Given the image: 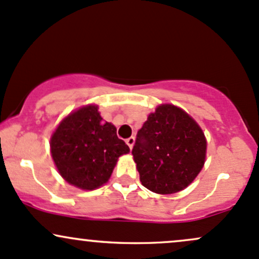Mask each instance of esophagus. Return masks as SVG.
Listing matches in <instances>:
<instances>
[{"label":"esophagus","mask_w":259,"mask_h":259,"mask_svg":"<svg viewBox=\"0 0 259 259\" xmlns=\"http://www.w3.org/2000/svg\"><path fill=\"white\" fill-rule=\"evenodd\" d=\"M126 143H127V146L130 147V149H132L133 144H135V137H130V138H127V140H126Z\"/></svg>","instance_id":"34e87169"}]
</instances>
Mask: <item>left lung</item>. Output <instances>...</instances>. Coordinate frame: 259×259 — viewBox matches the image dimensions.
I'll return each instance as SVG.
<instances>
[{"instance_id":"obj_1","label":"left lung","mask_w":259,"mask_h":259,"mask_svg":"<svg viewBox=\"0 0 259 259\" xmlns=\"http://www.w3.org/2000/svg\"><path fill=\"white\" fill-rule=\"evenodd\" d=\"M132 154L142 185L153 193L173 194L186 188L200 173L206 140L182 108L162 105L137 132Z\"/></svg>"}]
</instances>
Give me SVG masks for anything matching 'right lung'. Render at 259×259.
Masks as SVG:
<instances>
[{
	"instance_id": "add662e5",
	"label": "right lung",
	"mask_w": 259,
	"mask_h": 259,
	"mask_svg": "<svg viewBox=\"0 0 259 259\" xmlns=\"http://www.w3.org/2000/svg\"><path fill=\"white\" fill-rule=\"evenodd\" d=\"M52 155L64 179L84 190L107 182L118 157L130 152L116 127L90 105L64 118L51 140Z\"/></svg>"
}]
</instances>
